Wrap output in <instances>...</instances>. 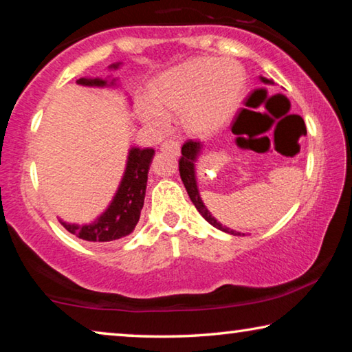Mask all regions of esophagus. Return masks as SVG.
<instances>
[{
    "label": "esophagus",
    "mask_w": 352,
    "mask_h": 352,
    "mask_svg": "<svg viewBox=\"0 0 352 352\" xmlns=\"http://www.w3.org/2000/svg\"><path fill=\"white\" fill-rule=\"evenodd\" d=\"M160 148H162L163 152H166V151H172V152H175L177 155L180 153V144H178L177 141H174V140H169V141H164L162 146H160Z\"/></svg>",
    "instance_id": "34e87169"
}]
</instances>
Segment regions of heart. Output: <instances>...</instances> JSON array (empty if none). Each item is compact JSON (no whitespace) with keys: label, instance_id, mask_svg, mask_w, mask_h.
I'll use <instances>...</instances> for the list:
<instances>
[{"label":"heart","instance_id":"heart-1","mask_svg":"<svg viewBox=\"0 0 352 352\" xmlns=\"http://www.w3.org/2000/svg\"><path fill=\"white\" fill-rule=\"evenodd\" d=\"M245 80V71L233 60L189 58L153 80L148 90L152 102L141 104L140 118L147 127L164 130L169 116L182 111V124L189 133H212L234 111Z\"/></svg>","mask_w":352,"mask_h":352}]
</instances>
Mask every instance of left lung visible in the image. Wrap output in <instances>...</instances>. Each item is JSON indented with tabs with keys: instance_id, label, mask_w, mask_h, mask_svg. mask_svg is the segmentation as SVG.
Here are the masks:
<instances>
[{
	"instance_id": "1",
	"label": "left lung",
	"mask_w": 352,
	"mask_h": 352,
	"mask_svg": "<svg viewBox=\"0 0 352 352\" xmlns=\"http://www.w3.org/2000/svg\"><path fill=\"white\" fill-rule=\"evenodd\" d=\"M262 83H269V85H273V80L270 79H265V77H259ZM201 144L200 141H192L189 140L183 144L182 147V158L180 162H178V170H180V177H182V182L184 184V188L188 190V195L192 204L197 208V211L201 214V216L205 217L206 222H210L212 226H216L217 230H222L225 233H230L233 236H241L242 233L239 231H234V230H230L226 228V226H222V223L217 222L216 219L211 216V212L208 211V208L205 206L204 200L200 197V192H199V186H197V177H195V162H197L199 155L201 153ZM245 236V234H242Z\"/></svg>"
}]
</instances>
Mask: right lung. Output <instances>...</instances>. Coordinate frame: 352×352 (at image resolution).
<instances>
[{"label": "right lung", "mask_w": 352, "mask_h": 352, "mask_svg": "<svg viewBox=\"0 0 352 352\" xmlns=\"http://www.w3.org/2000/svg\"><path fill=\"white\" fill-rule=\"evenodd\" d=\"M119 65L121 63H113L109 68L118 69ZM76 82L83 87L118 85L116 79L107 80L102 79V77H80ZM153 155L155 151L151 147H130L126 170H124L115 197L110 201V205L107 206V210L98 219H94L91 223H69L62 219H58V222L71 234L88 242L107 243L129 236L135 230L136 223H138L142 205H144L147 174L148 169H151Z\"/></svg>", "instance_id": "right-lung-1"}]
</instances>
